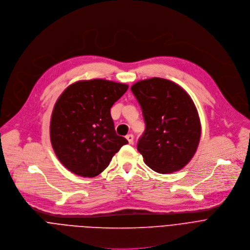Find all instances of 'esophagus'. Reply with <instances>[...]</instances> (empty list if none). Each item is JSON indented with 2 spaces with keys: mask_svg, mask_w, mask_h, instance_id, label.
Returning a JSON list of instances; mask_svg holds the SVG:
<instances>
[{
  "mask_svg": "<svg viewBox=\"0 0 250 250\" xmlns=\"http://www.w3.org/2000/svg\"><path fill=\"white\" fill-rule=\"evenodd\" d=\"M126 139H127V141L129 142V144H133V141H134V136H133L132 134H128V135L126 136Z\"/></svg>",
  "mask_w": 250,
  "mask_h": 250,
  "instance_id": "obj_1",
  "label": "esophagus"
}]
</instances>
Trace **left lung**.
<instances>
[{
  "label": "left lung",
  "mask_w": 250,
  "mask_h": 250,
  "mask_svg": "<svg viewBox=\"0 0 250 250\" xmlns=\"http://www.w3.org/2000/svg\"><path fill=\"white\" fill-rule=\"evenodd\" d=\"M131 90L146 122L137 146L145 164L163 174L182 169L195 155L201 137L192 98L180 85L162 78L139 81Z\"/></svg>",
  "instance_id": "left-lung-1"
}]
</instances>
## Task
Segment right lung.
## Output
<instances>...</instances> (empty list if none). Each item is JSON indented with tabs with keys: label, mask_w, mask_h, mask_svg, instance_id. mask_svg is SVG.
<instances>
[{
	"label": "right lung",
	"mask_w": 250,
	"mask_h": 250,
	"mask_svg": "<svg viewBox=\"0 0 250 250\" xmlns=\"http://www.w3.org/2000/svg\"><path fill=\"white\" fill-rule=\"evenodd\" d=\"M128 84L93 79L70 84L50 120V140L61 164L82 177L102 173L128 141L118 136L110 108Z\"/></svg>",
	"instance_id": "add662e5"
}]
</instances>
